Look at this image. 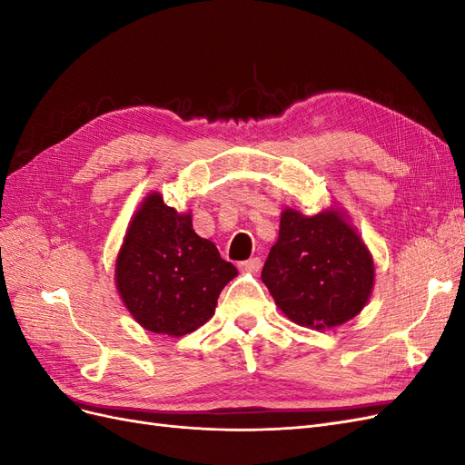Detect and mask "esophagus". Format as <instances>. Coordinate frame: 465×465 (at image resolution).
Masks as SVG:
<instances>
[{
    "mask_svg": "<svg viewBox=\"0 0 465 465\" xmlns=\"http://www.w3.org/2000/svg\"><path fill=\"white\" fill-rule=\"evenodd\" d=\"M238 267H241V270H244V272H258L262 267V258H250L246 262L238 263Z\"/></svg>",
    "mask_w": 465,
    "mask_h": 465,
    "instance_id": "1",
    "label": "esophagus"
}]
</instances>
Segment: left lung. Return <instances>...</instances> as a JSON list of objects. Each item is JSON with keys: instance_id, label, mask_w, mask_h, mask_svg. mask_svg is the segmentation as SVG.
<instances>
[{"instance_id": "1", "label": "left lung", "mask_w": 465, "mask_h": 465, "mask_svg": "<svg viewBox=\"0 0 465 465\" xmlns=\"http://www.w3.org/2000/svg\"><path fill=\"white\" fill-rule=\"evenodd\" d=\"M262 281L289 320L326 330L362 311L374 285V263L337 211L306 217L285 209Z\"/></svg>"}]
</instances>
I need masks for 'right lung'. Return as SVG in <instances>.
<instances>
[{
    "label": "right lung",
    "mask_w": 465,
    "mask_h": 465,
    "mask_svg": "<svg viewBox=\"0 0 465 465\" xmlns=\"http://www.w3.org/2000/svg\"><path fill=\"white\" fill-rule=\"evenodd\" d=\"M236 267L192 229V217L151 193L134 215L116 260L125 308L153 333L186 335L213 316Z\"/></svg>",
    "instance_id": "obj_1"
}]
</instances>
